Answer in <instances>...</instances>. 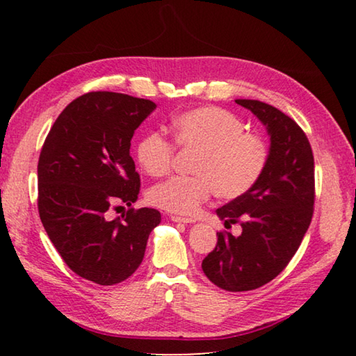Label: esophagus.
Returning a JSON list of instances; mask_svg holds the SVG:
<instances>
[{"instance_id":"1","label":"esophagus","mask_w":356,"mask_h":356,"mask_svg":"<svg viewBox=\"0 0 356 356\" xmlns=\"http://www.w3.org/2000/svg\"><path fill=\"white\" fill-rule=\"evenodd\" d=\"M171 221H174V222H185V225H191V222H195L196 220H193V218H186V216L171 215Z\"/></svg>"}]
</instances>
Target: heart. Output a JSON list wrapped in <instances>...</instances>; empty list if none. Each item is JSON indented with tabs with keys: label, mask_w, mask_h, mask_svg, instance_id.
Masks as SVG:
<instances>
[{
	"label": "heart",
	"mask_w": 356,
	"mask_h": 356,
	"mask_svg": "<svg viewBox=\"0 0 356 356\" xmlns=\"http://www.w3.org/2000/svg\"><path fill=\"white\" fill-rule=\"evenodd\" d=\"M177 147L196 150L193 176L171 177L149 191L154 206L171 213L190 215L210 193L236 200L250 191L267 166L268 149L262 138L245 131L236 114L218 106L193 108L172 119ZM172 144L159 131H149L136 144V160L144 172L161 177L170 171Z\"/></svg>",
	"instance_id": "heart-1"
}]
</instances>
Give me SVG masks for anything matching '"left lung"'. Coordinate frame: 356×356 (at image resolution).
Here are the masks:
<instances>
[{
    "instance_id": "obj_1",
    "label": "left lung",
    "mask_w": 356,
    "mask_h": 356,
    "mask_svg": "<svg viewBox=\"0 0 356 356\" xmlns=\"http://www.w3.org/2000/svg\"><path fill=\"white\" fill-rule=\"evenodd\" d=\"M236 104L267 130L268 160L250 191L216 209L225 226L238 221L242 234L218 232L202 272L225 291L243 292L276 278L297 252L314 207V156L305 131L278 108L248 99Z\"/></svg>"
}]
</instances>
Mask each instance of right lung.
Masks as SVG:
<instances>
[{
    "label": "right lung",
    "mask_w": 356,
    "mask_h": 356,
    "mask_svg": "<svg viewBox=\"0 0 356 356\" xmlns=\"http://www.w3.org/2000/svg\"><path fill=\"white\" fill-rule=\"evenodd\" d=\"M156 108L119 92H89L64 108L48 134L38 165L39 215L64 262L100 286L136 272L149 234L160 225L155 209H130L108 220L113 202L140 195L130 155L135 130Z\"/></svg>",
    "instance_id": "add662e5"
}]
</instances>
